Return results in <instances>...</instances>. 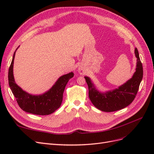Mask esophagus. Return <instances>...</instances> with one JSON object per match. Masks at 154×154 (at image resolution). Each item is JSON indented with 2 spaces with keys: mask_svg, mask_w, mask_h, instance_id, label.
<instances>
[{
  "mask_svg": "<svg viewBox=\"0 0 154 154\" xmlns=\"http://www.w3.org/2000/svg\"><path fill=\"white\" fill-rule=\"evenodd\" d=\"M78 72L80 73V74H83V73L85 72V70H84V69L83 68H82V67H79V69H78Z\"/></svg>",
  "mask_w": 154,
  "mask_h": 154,
  "instance_id": "1",
  "label": "esophagus"
}]
</instances>
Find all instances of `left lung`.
<instances>
[{
	"instance_id": "left-lung-1",
	"label": "left lung",
	"mask_w": 154,
	"mask_h": 154,
	"mask_svg": "<svg viewBox=\"0 0 154 154\" xmlns=\"http://www.w3.org/2000/svg\"><path fill=\"white\" fill-rule=\"evenodd\" d=\"M134 53L137 58L136 71L130 80L117 88L101 92L89 77H84L88 87V97L97 109L107 112L117 111L127 107L134 101L143 75V66L137 48H135Z\"/></svg>"
}]
</instances>
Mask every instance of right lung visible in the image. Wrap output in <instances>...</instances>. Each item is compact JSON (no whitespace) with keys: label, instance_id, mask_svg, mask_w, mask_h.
<instances>
[{"label":"right lung","instance_id":"add662e5","mask_svg":"<svg viewBox=\"0 0 154 154\" xmlns=\"http://www.w3.org/2000/svg\"><path fill=\"white\" fill-rule=\"evenodd\" d=\"M16 51L13 54L9 69L8 82L18 105L24 111L32 114L45 116L53 113L61 105L65 87L70 79L74 76V73L71 72L60 76L53 87L43 94L39 95L29 94L17 84L14 78L13 63Z\"/></svg>","mask_w":154,"mask_h":154}]
</instances>
